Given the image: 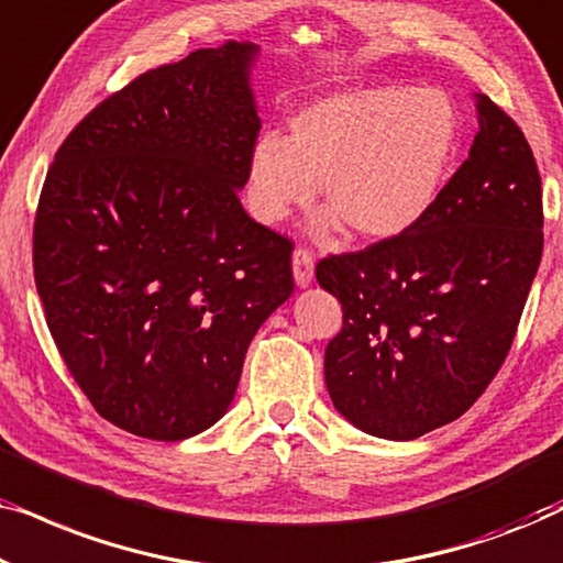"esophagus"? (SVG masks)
<instances>
[{"label": "esophagus", "instance_id": "obj_1", "mask_svg": "<svg viewBox=\"0 0 563 563\" xmlns=\"http://www.w3.org/2000/svg\"><path fill=\"white\" fill-rule=\"evenodd\" d=\"M291 268H295V279L299 287H307V284L312 282V272H314L312 253L299 245V249H295V253H291Z\"/></svg>", "mask_w": 563, "mask_h": 563}]
</instances>
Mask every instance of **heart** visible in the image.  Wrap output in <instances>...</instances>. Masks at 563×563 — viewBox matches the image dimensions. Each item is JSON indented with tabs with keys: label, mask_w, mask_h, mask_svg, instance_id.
I'll use <instances>...</instances> for the list:
<instances>
[{
	"label": "heart",
	"mask_w": 563,
	"mask_h": 563,
	"mask_svg": "<svg viewBox=\"0 0 563 563\" xmlns=\"http://www.w3.org/2000/svg\"><path fill=\"white\" fill-rule=\"evenodd\" d=\"M456 118L441 91L349 89L318 99L289 122L287 141L258 137L249 166L251 207L276 222L307 205L320 181L330 212L356 238L387 241L410 230L441 189Z\"/></svg>",
	"instance_id": "heart-1"
}]
</instances>
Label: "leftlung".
Wrapping results in <instances>:
<instances>
[{
	"label": "left lung",
	"instance_id": "8db88e82",
	"mask_svg": "<svg viewBox=\"0 0 563 563\" xmlns=\"http://www.w3.org/2000/svg\"><path fill=\"white\" fill-rule=\"evenodd\" d=\"M468 158L410 230L318 264L343 307L325 349L335 410L412 441L461 418L505 364L543 253L541 174L510 114L479 95Z\"/></svg>",
	"mask_w": 563,
	"mask_h": 563
}]
</instances>
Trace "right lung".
Masks as SVG:
<instances>
[{
	"instance_id": "obj_1",
	"label": "right lung",
	"mask_w": 563,
	"mask_h": 563,
	"mask_svg": "<svg viewBox=\"0 0 563 563\" xmlns=\"http://www.w3.org/2000/svg\"><path fill=\"white\" fill-rule=\"evenodd\" d=\"M256 45L151 68L76 125L45 176L33 272L53 343L95 410L181 441L228 412L245 351L289 299L295 243L258 225Z\"/></svg>"
}]
</instances>
